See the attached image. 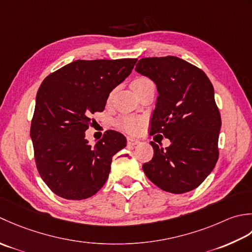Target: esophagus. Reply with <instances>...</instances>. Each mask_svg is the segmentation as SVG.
I'll return each mask as SVG.
<instances>
[{"label":"esophagus","instance_id":"esophagus-1","mask_svg":"<svg viewBox=\"0 0 252 252\" xmlns=\"http://www.w3.org/2000/svg\"><path fill=\"white\" fill-rule=\"evenodd\" d=\"M127 145L129 147H135L137 145H139V140L135 139V138H131V137H128L127 138Z\"/></svg>","mask_w":252,"mask_h":252}]
</instances>
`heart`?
<instances>
[{"label": "heart", "mask_w": 252, "mask_h": 252, "mask_svg": "<svg viewBox=\"0 0 252 252\" xmlns=\"http://www.w3.org/2000/svg\"><path fill=\"white\" fill-rule=\"evenodd\" d=\"M148 81H151V80L146 78V77H139V78H136L132 81L131 88L132 89L136 88L137 86L148 83ZM141 123H142V120L140 119V117L131 116V115H124L116 120L115 125L117 128H119V129H121L123 131H126L128 133H135L140 128Z\"/></svg>", "instance_id": "b5f03b06"}]
</instances>
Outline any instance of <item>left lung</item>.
<instances>
[{
    "label": "left lung",
    "mask_w": 252,
    "mask_h": 252,
    "mask_svg": "<svg viewBox=\"0 0 252 252\" xmlns=\"http://www.w3.org/2000/svg\"><path fill=\"white\" fill-rule=\"evenodd\" d=\"M135 70L157 85L150 135L162 133L171 140L165 149L150 142L155 155L142 165L143 172L164 191H191L219 158L222 122L211 81L203 70L176 56L141 59Z\"/></svg>",
    "instance_id": "obj_1"
}]
</instances>
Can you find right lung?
Returning a JSON list of instances; mask_svg holds the SVG:
<instances>
[{
    "instance_id": "1",
    "label": "right lung",
    "mask_w": 252,
    "mask_h": 252,
    "mask_svg": "<svg viewBox=\"0 0 252 252\" xmlns=\"http://www.w3.org/2000/svg\"><path fill=\"white\" fill-rule=\"evenodd\" d=\"M136 62L77 60L41 84L30 137L40 176L59 197L87 199L107 181L112 158L126 147V138L107 130L92 147L85 131L94 122L91 115L104 110L110 92L129 76Z\"/></svg>"
}]
</instances>
